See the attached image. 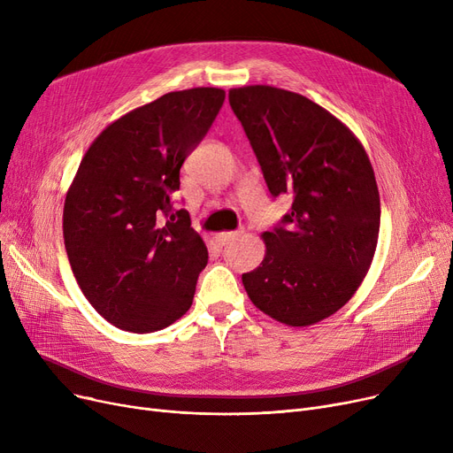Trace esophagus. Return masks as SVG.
Instances as JSON below:
<instances>
[{
	"mask_svg": "<svg viewBox=\"0 0 453 453\" xmlns=\"http://www.w3.org/2000/svg\"><path fill=\"white\" fill-rule=\"evenodd\" d=\"M241 234H242V231H224V233L214 234V236H212V242L217 244V246H226V244H229L231 241L239 239Z\"/></svg>",
	"mask_w": 453,
	"mask_h": 453,
	"instance_id": "34e87169",
	"label": "esophagus"
}]
</instances>
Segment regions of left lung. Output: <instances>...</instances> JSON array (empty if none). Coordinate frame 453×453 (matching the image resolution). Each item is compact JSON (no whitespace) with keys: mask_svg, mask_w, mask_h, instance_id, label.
<instances>
[{"mask_svg":"<svg viewBox=\"0 0 453 453\" xmlns=\"http://www.w3.org/2000/svg\"><path fill=\"white\" fill-rule=\"evenodd\" d=\"M273 196L290 193L282 226L263 233V263L242 275L251 303L288 326L314 325L360 288L376 251L380 195L372 165L338 117L266 84L229 89Z\"/></svg>","mask_w":453,"mask_h":453,"instance_id":"obj_1","label":"left lung"}]
</instances>
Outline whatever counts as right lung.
<instances>
[{
	"label": "right lung",
	"instance_id": "right-lung-1",
	"mask_svg": "<svg viewBox=\"0 0 453 453\" xmlns=\"http://www.w3.org/2000/svg\"><path fill=\"white\" fill-rule=\"evenodd\" d=\"M224 99L220 88H190L125 113L95 137L67 188L62 227L71 270L117 328L156 332L193 304L207 248L185 209L173 214L171 196Z\"/></svg>",
	"mask_w": 453,
	"mask_h": 453
}]
</instances>
